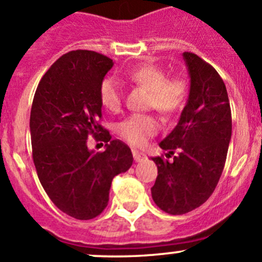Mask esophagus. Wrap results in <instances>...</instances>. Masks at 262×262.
Listing matches in <instances>:
<instances>
[{
  "label": "esophagus",
  "mask_w": 262,
  "mask_h": 262,
  "mask_svg": "<svg viewBox=\"0 0 262 262\" xmlns=\"http://www.w3.org/2000/svg\"><path fill=\"white\" fill-rule=\"evenodd\" d=\"M133 157H134V161H136V162H142V161L146 158V155H143V153H141V152H138V150L133 149Z\"/></svg>",
  "instance_id": "esophagus-1"
}]
</instances>
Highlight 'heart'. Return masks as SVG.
<instances>
[{
  "instance_id": "heart-1",
  "label": "heart",
  "mask_w": 262,
  "mask_h": 262,
  "mask_svg": "<svg viewBox=\"0 0 262 262\" xmlns=\"http://www.w3.org/2000/svg\"><path fill=\"white\" fill-rule=\"evenodd\" d=\"M126 80L149 91L148 107H155L163 115H173L184 107L189 96V82L182 76L167 77V73L152 63H142L125 72ZM102 106L110 113H118L123 104V91L114 77H105L99 87ZM160 128L157 116L133 114L116 125V133L123 141L134 147H142Z\"/></svg>"
}]
</instances>
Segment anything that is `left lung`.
<instances>
[{
  "label": "left lung",
  "mask_w": 262,
  "mask_h": 262,
  "mask_svg": "<svg viewBox=\"0 0 262 262\" xmlns=\"http://www.w3.org/2000/svg\"><path fill=\"white\" fill-rule=\"evenodd\" d=\"M190 77L187 102L178 125L160 143L172 162L152 158L158 175L150 189L163 212L179 215L204 204L213 194L226 163L232 115L226 84L215 70L194 53H182Z\"/></svg>",
  "instance_id": "1"
}]
</instances>
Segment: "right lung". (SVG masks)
Here are the masks:
<instances>
[{"mask_svg": "<svg viewBox=\"0 0 262 262\" xmlns=\"http://www.w3.org/2000/svg\"><path fill=\"white\" fill-rule=\"evenodd\" d=\"M114 66L92 52L72 50L55 60L38 84L30 113L33 160L39 181L55 207L81 221L102 213L113 179L133 163L130 148L99 124V87ZM92 135L104 152L86 147Z\"/></svg>", "mask_w": 262, "mask_h": 262, "instance_id": "1", "label": "right lung"}]
</instances>
